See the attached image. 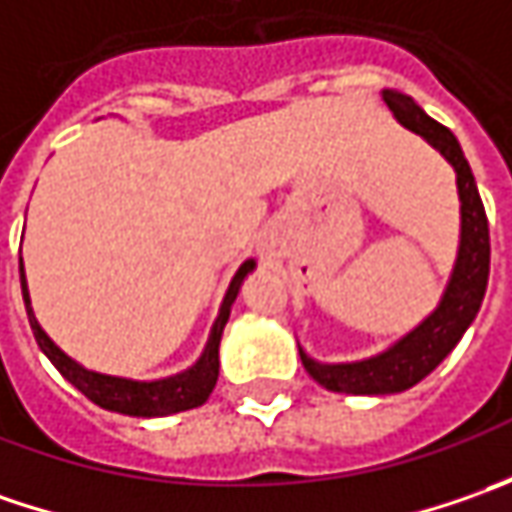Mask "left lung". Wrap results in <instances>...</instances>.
Wrapping results in <instances>:
<instances>
[{"label": "left lung", "mask_w": 512, "mask_h": 512, "mask_svg": "<svg viewBox=\"0 0 512 512\" xmlns=\"http://www.w3.org/2000/svg\"><path fill=\"white\" fill-rule=\"evenodd\" d=\"M382 96L404 128L424 136L456 170V185H459V199H462V245H459V259H456L450 285L444 290L439 307L390 350L364 362L322 364L310 359L299 347L302 364L316 382L333 393H353V396L402 393L407 387L422 382L424 376H430L444 362V356L459 344L470 322L476 319L484 290H487V276H490L487 213H484L473 170L467 165L456 136L436 119H430L407 93L387 88Z\"/></svg>", "instance_id": "left-lung-1"}]
</instances>
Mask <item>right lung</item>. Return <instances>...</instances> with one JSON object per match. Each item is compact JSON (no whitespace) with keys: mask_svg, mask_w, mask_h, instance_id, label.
I'll list each match as a JSON object with an SVG mask.
<instances>
[{"mask_svg":"<svg viewBox=\"0 0 512 512\" xmlns=\"http://www.w3.org/2000/svg\"><path fill=\"white\" fill-rule=\"evenodd\" d=\"M253 267H256V262L247 259L245 265L236 270L233 282L227 287L222 310H219V319L213 322L210 339H207L205 353L199 356V362L193 364V367H187L185 373H176V376L159 379V382H130V379H119V376H105V373L88 370V367L73 362L70 356H65L56 344L50 342L48 333L39 327V322L33 319L22 265H19V273H22V296H25V307H28L30 330H33L39 347L45 350V356L56 364V370H59L76 390H82L93 404H99V407H105V410H113V413L139 416V419H153V416H170V413L193 410V407L205 404L207 396L213 393L216 379H219V342H222V330H225L227 316H230V305L236 302V293H239V287H242V279H245Z\"/></svg>","mask_w":512,"mask_h":512,"instance_id":"1","label":"right lung"}]
</instances>
